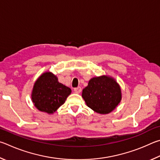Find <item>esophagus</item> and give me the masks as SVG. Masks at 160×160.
Here are the masks:
<instances>
[{"mask_svg":"<svg viewBox=\"0 0 160 160\" xmlns=\"http://www.w3.org/2000/svg\"><path fill=\"white\" fill-rule=\"evenodd\" d=\"M74 91V93H80L81 92H82V88H81V87L75 88Z\"/></svg>","mask_w":160,"mask_h":160,"instance_id":"obj_1","label":"esophagus"}]
</instances>
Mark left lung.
Returning a JSON list of instances; mask_svg holds the SVG:
<instances>
[{
  "mask_svg": "<svg viewBox=\"0 0 160 160\" xmlns=\"http://www.w3.org/2000/svg\"><path fill=\"white\" fill-rule=\"evenodd\" d=\"M82 98L86 105L100 114L110 113L122 98V89L115 78L102 75L91 78L83 89Z\"/></svg>",
  "mask_w": 160,
  "mask_h": 160,
  "instance_id": "obj_1",
  "label": "left lung"
}]
</instances>
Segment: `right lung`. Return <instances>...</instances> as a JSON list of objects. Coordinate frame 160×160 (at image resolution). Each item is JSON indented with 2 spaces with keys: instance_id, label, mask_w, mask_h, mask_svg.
I'll return each instance as SVG.
<instances>
[{
  "instance_id": "1",
  "label": "right lung",
  "mask_w": 160,
  "mask_h": 160,
  "mask_svg": "<svg viewBox=\"0 0 160 160\" xmlns=\"http://www.w3.org/2000/svg\"><path fill=\"white\" fill-rule=\"evenodd\" d=\"M71 93V89L59 82L54 74L46 72L36 79L31 97L37 110L52 114L65 102Z\"/></svg>"
}]
</instances>
